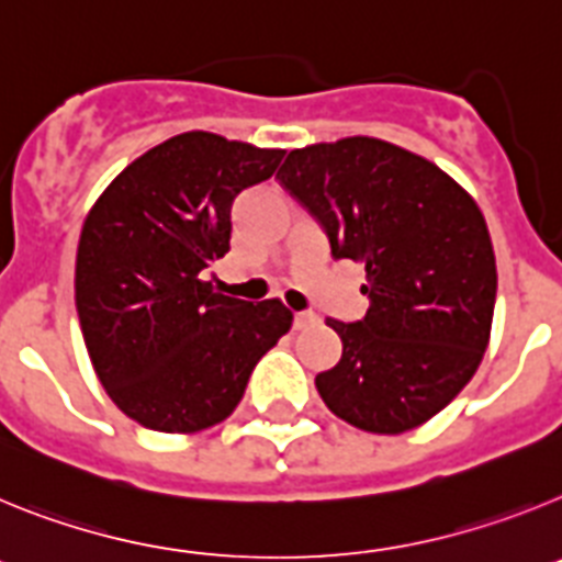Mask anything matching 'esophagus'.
<instances>
[{"label": "esophagus", "instance_id": "34e87169", "mask_svg": "<svg viewBox=\"0 0 562 562\" xmlns=\"http://www.w3.org/2000/svg\"><path fill=\"white\" fill-rule=\"evenodd\" d=\"M292 324H295V329H310L312 324H317V315L315 312H295V321H292Z\"/></svg>", "mask_w": 562, "mask_h": 562}]
</instances>
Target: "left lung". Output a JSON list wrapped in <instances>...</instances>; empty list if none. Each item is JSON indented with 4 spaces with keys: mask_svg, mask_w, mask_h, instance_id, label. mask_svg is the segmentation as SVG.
Returning <instances> with one entry per match:
<instances>
[{
    "mask_svg": "<svg viewBox=\"0 0 562 562\" xmlns=\"http://www.w3.org/2000/svg\"><path fill=\"white\" fill-rule=\"evenodd\" d=\"M366 265L369 312L315 376L326 408L369 434H405L473 380L493 326L495 252L479 205L430 160L376 137L295 148L276 177Z\"/></svg>",
    "mask_w": 562,
    "mask_h": 562,
    "instance_id": "left-lung-1",
    "label": "left lung"
}]
</instances>
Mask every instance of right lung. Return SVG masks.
<instances>
[{
	"instance_id": "right-lung-1",
	"label": "right lung",
	"mask_w": 562,
	"mask_h": 562,
	"mask_svg": "<svg viewBox=\"0 0 562 562\" xmlns=\"http://www.w3.org/2000/svg\"><path fill=\"white\" fill-rule=\"evenodd\" d=\"M281 148L177 134L123 168L83 222L76 310L95 374L128 419L196 434L227 419L256 362L286 335L278 297L247 304L202 281L231 250L241 191L270 180Z\"/></svg>"
}]
</instances>
